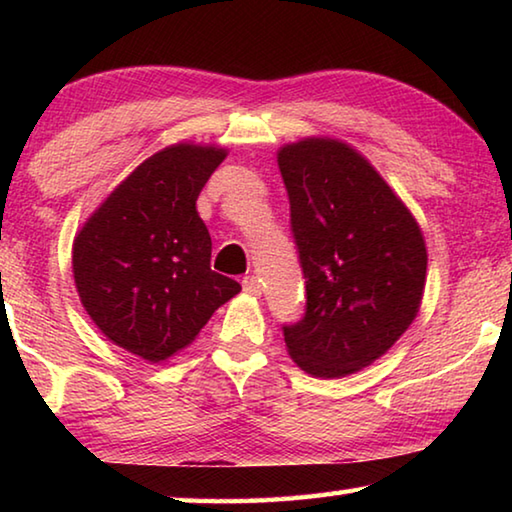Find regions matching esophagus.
I'll return each mask as SVG.
<instances>
[{
    "label": "esophagus",
    "mask_w": 512,
    "mask_h": 512,
    "mask_svg": "<svg viewBox=\"0 0 512 512\" xmlns=\"http://www.w3.org/2000/svg\"><path fill=\"white\" fill-rule=\"evenodd\" d=\"M241 287H244L248 296H259V293H262V280H259L257 275H248L244 277V282H241Z\"/></svg>",
    "instance_id": "esophagus-1"
}]
</instances>
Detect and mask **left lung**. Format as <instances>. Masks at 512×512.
<instances>
[{"mask_svg":"<svg viewBox=\"0 0 512 512\" xmlns=\"http://www.w3.org/2000/svg\"><path fill=\"white\" fill-rule=\"evenodd\" d=\"M307 311L284 327L287 352L314 377L370 366L409 329L427 282V244L379 171L334 137L280 146Z\"/></svg>","mask_w":512,"mask_h":512,"instance_id":"left-lung-1","label":"left lung"}]
</instances>
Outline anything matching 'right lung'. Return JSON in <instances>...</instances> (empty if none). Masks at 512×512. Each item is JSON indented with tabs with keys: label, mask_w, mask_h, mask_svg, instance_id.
Returning a JSON list of instances; mask_svg holds the SVG:
<instances>
[{
	"label": "right lung",
	"mask_w": 512,
	"mask_h": 512,
	"mask_svg": "<svg viewBox=\"0 0 512 512\" xmlns=\"http://www.w3.org/2000/svg\"><path fill=\"white\" fill-rule=\"evenodd\" d=\"M228 149L178 142L112 189L72 244L81 305L119 348L151 363L185 350L239 282L210 268L196 198Z\"/></svg>",
	"instance_id": "add662e5"
}]
</instances>
